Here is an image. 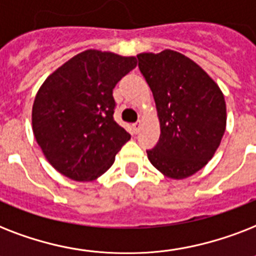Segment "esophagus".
Masks as SVG:
<instances>
[{"label": "esophagus", "mask_w": 256, "mask_h": 256, "mask_svg": "<svg viewBox=\"0 0 256 256\" xmlns=\"http://www.w3.org/2000/svg\"><path fill=\"white\" fill-rule=\"evenodd\" d=\"M140 122H136V124H132V132H136V134L140 132Z\"/></svg>", "instance_id": "1"}]
</instances>
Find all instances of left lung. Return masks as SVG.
I'll list each match as a JSON object with an SVG mask.
<instances>
[{
  "label": "left lung",
  "mask_w": 256,
  "mask_h": 256,
  "mask_svg": "<svg viewBox=\"0 0 256 256\" xmlns=\"http://www.w3.org/2000/svg\"><path fill=\"white\" fill-rule=\"evenodd\" d=\"M138 66L156 100L160 136L148 158L171 179H184L214 156L226 130V102L215 81L192 60L166 49L140 53Z\"/></svg>",
  "instance_id": "1"
}]
</instances>
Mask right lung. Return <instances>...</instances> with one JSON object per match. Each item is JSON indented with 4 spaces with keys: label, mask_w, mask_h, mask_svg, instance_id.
<instances>
[{
    "label": "right lung",
    "mask_w": 256,
    "mask_h": 256,
    "mask_svg": "<svg viewBox=\"0 0 256 256\" xmlns=\"http://www.w3.org/2000/svg\"><path fill=\"white\" fill-rule=\"evenodd\" d=\"M136 66V57L90 49L46 78L34 100L32 124L44 156L58 172L88 182L112 168L130 140L112 116V88Z\"/></svg>",
    "instance_id": "right-lung-1"
}]
</instances>
